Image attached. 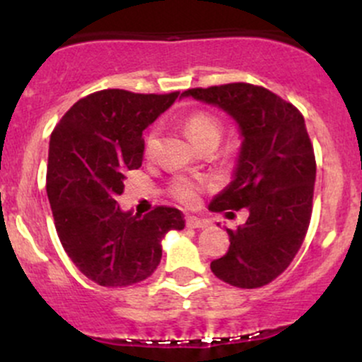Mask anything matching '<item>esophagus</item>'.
<instances>
[{"mask_svg":"<svg viewBox=\"0 0 362 362\" xmlns=\"http://www.w3.org/2000/svg\"><path fill=\"white\" fill-rule=\"evenodd\" d=\"M187 228H195V230H204V228L209 226V221L201 218H195V216H187L185 219Z\"/></svg>","mask_w":362,"mask_h":362,"instance_id":"esophagus-1","label":"esophagus"}]
</instances>
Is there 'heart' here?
Segmentation results:
<instances>
[{"label": "heart", "mask_w": 362, "mask_h": 362, "mask_svg": "<svg viewBox=\"0 0 362 362\" xmlns=\"http://www.w3.org/2000/svg\"><path fill=\"white\" fill-rule=\"evenodd\" d=\"M187 134L195 146H202L206 143H219L223 134V126L214 115L207 114V112H194L189 117L185 119L184 122ZM156 146V129H153L151 132L146 136V143H144V148H146V153H151ZM202 184L199 180H194V178L180 177L173 182L172 185V194L177 201L184 202L187 206H192L199 201V195H201Z\"/></svg>", "instance_id": "1"}]
</instances>
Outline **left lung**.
Wrapping results in <instances>:
<instances>
[{"instance_id": "left-lung-1", "label": "left lung", "mask_w": 362, "mask_h": 362, "mask_svg": "<svg viewBox=\"0 0 362 362\" xmlns=\"http://www.w3.org/2000/svg\"><path fill=\"white\" fill-rule=\"evenodd\" d=\"M182 97L226 112L242 136L233 180L209 209L247 207L248 219L235 231L226 228L230 248L211 262V271L236 288L269 284L288 269L308 231L317 163L305 119L293 103L250 83L192 88Z\"/></svg>"}]
</instances>
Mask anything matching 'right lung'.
<instances>
[{
  "label": "right lung",
  "instance_id": "1",
  "mask_svg": "<svg viewBox=\"0 0 362 362\" xmlns=\"http://www.w3.org/2000/svg\"><path fill=\"white\" fill-rule=\"evenodd\" d=\"M177 98L102 90L74 103L52 131L45 189L54 224L73 264L97 284L144 281L160 264L165 235L184 230L175 207L138 216L115 201L126 173L143 163V131Z\"/></svg>",
  "mask_w": 362,
  "mask_h": 362
}]
</instances>
